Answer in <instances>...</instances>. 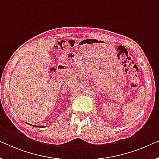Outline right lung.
I'll return each mask as SVG.
<instances>
[{
  "label": "right lung",
  "instance_id": "1",
  "mask_svg": "<svg viewBox=\"0 0 159 159\" xmlns=\"http://www.w3.org/2000/svg\"><path fill=\"white\" fill-rule=\"evenodd\" d=\"M29 125H30V124H29ZM34 127H39L40 126H39V125H35V126H34ZM42 127H44V126H42Z\"/></svg>",
  "mask_w": 159,
  "mask_h": 159
}]
</instances>
